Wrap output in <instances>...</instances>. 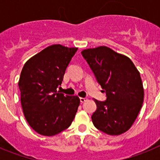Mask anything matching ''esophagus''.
Returning a JSON list of instances; mask_svg holds the SVG:
<instances>
[{"mask_svg":"<svg viewBox=\"0 0 160 160\" xmlns=\"http://www.w3.org/2000/svg\"><path fill=\"white\" fill-rule=\"evenodd\" d=\"M86 101H87V98H80V102H81L82 103L85 102Z\"/></svg>","mask_w":160,"mask_h":160,"instance_id":"obj_1","label":"esophagus"}]
</instances>
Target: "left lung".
<instances>
[{"label": "left lung", "instance_id": "1", "mask_svg": "<svg viewBox=\"0 0 160 160\" xmlns=\"http://www.w3.org/2000/svg\"><path fill=\"white\" fill-rule=\"evenodd\" d=\"M82 55L107 94L104 102L94 99V127L110 135L123 134L135 122L143 102L139 71L129 58L107 46L84 49Z\"/></svg>", "mask_w": 160, "mask_h": 160}]
</instances>
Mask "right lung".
<instances>
[{
	"instance_id": "right-lung-1",
	"label": "right lung",
	"mask_w": 160,
	"mask_h": 160,
	"mask_svg": "<svg viewBox=\"0 0 160 160\" xmlns=\"http://www.w3.org/2000/svg\"><path fill=\"white\" fill-rule=\"evenodd\" d=\"M77 47L52 45L25 62L18 87L24 115L37 133L53 136L71 125L80 99L64 95L57 88Z\"/></svg>"
}]
</instances>
